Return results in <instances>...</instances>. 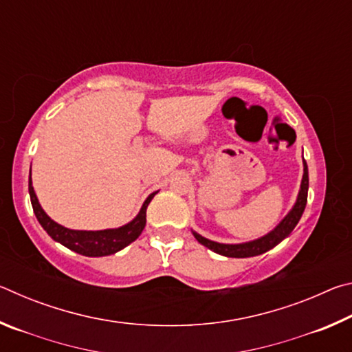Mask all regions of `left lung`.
<instances>
[{
    "instance_id": "left-lung-1",
    "label": "left lung",
    "mask_w": 352,
    "mask_h": 352,
    "mask_svg": "<svg viewBox=\"0 0 352 352\" xmlns=\"http://www.w3.org/2000/svg\"><path fill=\"white\" fill-rule=\"evenodd\" d=\"M307 189H309V172H307V163L305 160V174H302L301 189H300V194H298L296 204L294 208H292V211L287 214V216L283 219V222L279 223L272 233L261 237V239L245 242V243H234V245H230V243L212 242L204 236L194 233V231L192 234L195 239L201 243V245L212 250L214 253L228 256V258H250V256L262 254L269 252V250H272L273 247H276L279 242L285 239V237L294 231L296 223L300 222L302 212H305V208L307 204Z\"/></svg>"
}]
</instances>
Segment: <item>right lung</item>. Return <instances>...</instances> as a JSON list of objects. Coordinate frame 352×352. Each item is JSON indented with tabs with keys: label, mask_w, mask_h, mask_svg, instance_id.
<instances>
[{
	"label": "right lung",
	"mask_w": 352,
	"mask_h": 352,
	"mask_svg": "<svg viewBox=\"0 0 352 352\" xmlns=\"http://www.w3.org/2000/svg\"><path fill=\"white\" fill-rule=\"evenodd\" d=\"M155 194L157 192L151 194L146 199L138 216H136L130 223L121 226V228L102 231H77L65 228V226L56 223L54 220L41 210L37 195L34 192L32 182L31 178H29V195H31V204L34 208L35 217H37L40 225L43 226V230L52 237V239L60 242L62 245L73 250V252L79 254L91 256V258L113 254L138 239V236L142 233V230H144L146 226L147 205L151 204Z\"/></svg>",
	"instance_id": "add662e5"
}]
</instances>
